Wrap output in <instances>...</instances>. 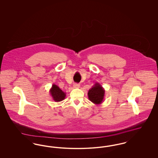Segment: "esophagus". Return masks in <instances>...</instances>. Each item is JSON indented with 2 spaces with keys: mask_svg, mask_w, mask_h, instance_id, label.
<instances>
[{
  "mask_svg": "<svg viewBox=\"0 0 158 158\" xmlns=\"http://www.w3.org/2000/svg\"><path fill=\"white\" fill-rule=\"evenodd\" d=\"M73 88H80V84H78V83H75L73 85Z\"/></svg>",
  "mask_w": 158,
  "mask_h": 158,
  "instance_id": "obj_1",
  "label": "esophagus"
}]
</instances>
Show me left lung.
<instances>
[{"instance_id": "1", "label": "left lung", "mask_w": 158, "mask_h": 158, "mask_svg": "<svg viewBox=\"0 0 158 158\" xmlns=\"http://www.w3.org/2000/svg\"><path fill=\"white\" fill-rule=\"evenodd\" d=\"M105 92L104 88L99 83H95V84L88 90V98L94 104L99 105L104 101Z\"/></svg>"}]
</instances>
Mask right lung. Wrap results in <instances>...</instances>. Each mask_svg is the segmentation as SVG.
<instances>
[{"label":"right lung","mask_w":158,"mask_h":158,"mask_svg":"<svg viewBox=\"0 0 158 158\" xmlns=\"http://www.w3.org/2000/svg\"><path fill=\"white\" fill-rule=\"evenodd\" d=\"M50 94L53 100L56 102H60L63 101L65 99L66 96V93L55 84H53L52 87L50 89Z\"/></svg>","instance_id":"right-lung-1"}]
</instances>
